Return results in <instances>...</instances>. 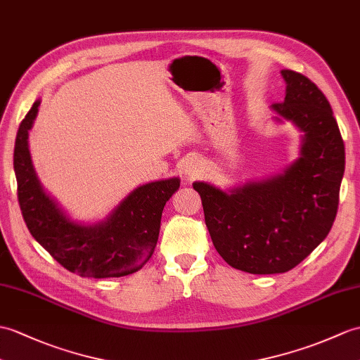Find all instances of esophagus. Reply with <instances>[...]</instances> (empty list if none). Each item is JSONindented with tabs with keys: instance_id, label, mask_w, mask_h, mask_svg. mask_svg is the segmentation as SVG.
I'll list each match as a JSON object with an SVG mask.
<instances>
[{
	"instance_id": "34e87169",
	"label": "esophagus",
	"mask_w": 360,
	"mask_h": 360,
	"mask_svg": "<svg viewBox=\"0 0 360 360\" xmlns=\"http://www.w3.org/2000/svg\"><path fill=\"white\" fill-rule=\"evenodd\" d=\"M182 172L184 174H187L188 178H195V176H199V174H202L204 165L200 162V160H198V158H187L182 164Z\"/></svg>"
}]
</instances>
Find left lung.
<instances>
[{
	"instance_id": "obj_1",
	"label": "left lung",
	"mask_w": 360,
	"mask_h": 360,
	"mask_svg": "<svg viewBox=\"0 0 360 360\" xmlns=\"http://www.w3.org/2000/svg\"><path fill=\"white\" fill-rule=\"evenodd\" d=\"M283 103L274 121L302 131L299 158L276 176L221 190L193 182L214 248L233 269L252 274L295 269L327 238L338 213L345 146L331 105L304 75L281 70Z\"/></svg>"
}]
</instances>
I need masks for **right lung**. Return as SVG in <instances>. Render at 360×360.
<instances>
[{
    "label": "right lung",
    "instance_id": "obj_1",
    "mask_svg": "<svg viewBox=\"0 0 360 360\" xmlns=\"http://www.w3.org/2000/svg\"><path fill=\"white\" fill-rule=\"evenodd\" d=\"M39 104L37 99L21 121L13 152L18 200L32 236L65 270L82 278H121L136 273L155 252L164 205L179 188L181 179L142 184L99 222L73 221L41 186L32 162L29 130Z\"/></svg>",
    "mask_w": 360,
    "mask_h": 360
}]
</instances>
